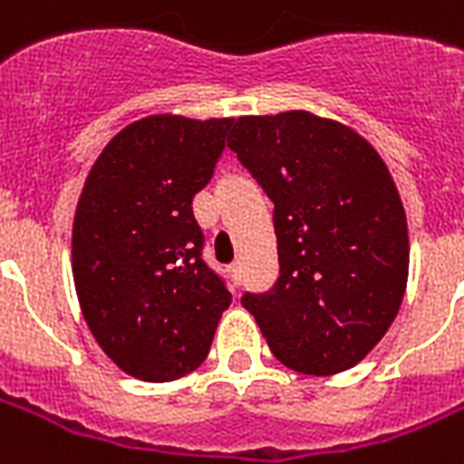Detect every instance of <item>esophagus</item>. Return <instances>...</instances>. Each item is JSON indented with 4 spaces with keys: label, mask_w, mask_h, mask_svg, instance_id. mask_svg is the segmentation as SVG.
<instances>
[{
    "label": "esophagus",
    "mask_w": 464,
    "mask_h": 464,
    "mask_svg": "<svg viewBox=\"0 0 464 464\" xmlns=\"http://www.w3.org/2000/svg\"><path fill=\"white\" fill-rule=\"evenodd\" d=\"M228 273H231L233 280H241V263H238V260L231 263V266H228Z\"/></svg>",
    "instance_id": "1"
}]
</instances>
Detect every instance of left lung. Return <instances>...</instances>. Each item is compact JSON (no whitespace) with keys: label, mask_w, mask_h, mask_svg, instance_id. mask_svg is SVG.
Here are the masks:
<instances>
[{"label":"left lung","mask_w":464,"mask_h":464,"mask_svg":"<svg viewBox=\"0 0 464 464\" xmlns=\"http://www.w3.org/2000/svg\"><path fill=\"white\" fill-rule=\"evenodd\" d=\"M228 147L276 206L280 276L241 304L287 369H352L406 293V211L389 167L352 127L304 110L238 118Z\"/></svg>","instance_id":"obj_1"}]
</instances>
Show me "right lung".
<instances>
[{"mask_svg": "<svg viewBox=\"0 0 464 464\" xmlns=\"http://www.w3.org/2000/svg\"><path fill=\"white\" fill-rule=\"evenodd\" d=\"M233 120L152 115L112 137L73 218V280L105 354L152 383L194 372L231 293L201 258L191 198L211 181Z\"/></svg>", "mask_w": 464, "mask_h": 464, "instance_id": "add662e5", "label": "right lung"}]
</instances>
